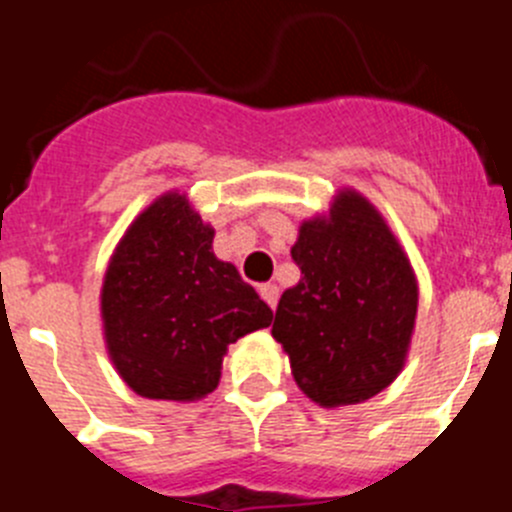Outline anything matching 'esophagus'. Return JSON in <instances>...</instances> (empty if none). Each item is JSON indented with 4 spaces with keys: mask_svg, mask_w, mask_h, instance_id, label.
Returning <instances> with one entry per match:
<instances>
[{
    "mask_svg": "<svg viewBox=\"0 0 512 512\" xmlns=\"http://www.w3.org/2000/svg\"><path fill=\"white\" fill-rule=\"evenodd\" d=\"M259 295H261V300L266 302V305L271 307V310H274V307H277V302H279V287L277 284H261L259 287Z\"/></svg>",
    "mask_w": 512,
    "mask_h": 512,
    "instance_id": "34e87169",
    "label": "esophagus"
}]
</instances>
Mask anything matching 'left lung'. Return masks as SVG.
<instances>
[{
  "label": "left lung",
  "instance_id": "obj_1",
  "mask_svg": "<svg viewBox=\"0 0 512 512\" xmlns=\"http://www.w3.org/2000/svg\"><path fill=\"white\" fill-rule=\"evenodd\" d=\"M302 277L277 307L271 336L295 382L323 408L356 405L402 372L418 315V282L377 207L343 189L328 215L300 225Z\"/></svg>",
  "mask_w": 512,
  "mask_h": 512
}]
</instances>
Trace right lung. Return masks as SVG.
Returning <instances> with one entry per match:
<instances>
[{
  "label": "right lung",
  "mask_w": 512,
  "mask_h": 512,
  "mask_svg": "<svg viewBox=\"0 0 512 512\" xmlns=\"http://www.w3.org/2000/svg\"><path fill=\"white\" fill-rule=\"evenodd\" d=\"M215 230L187 194L166 192L133 220L102 284L107 351L130 390L189 402L220 382L230 343L274 312L233 264L212 253Z\"/></svg>",
  "instance_id": "right-lung-1"
}]
</instances>
